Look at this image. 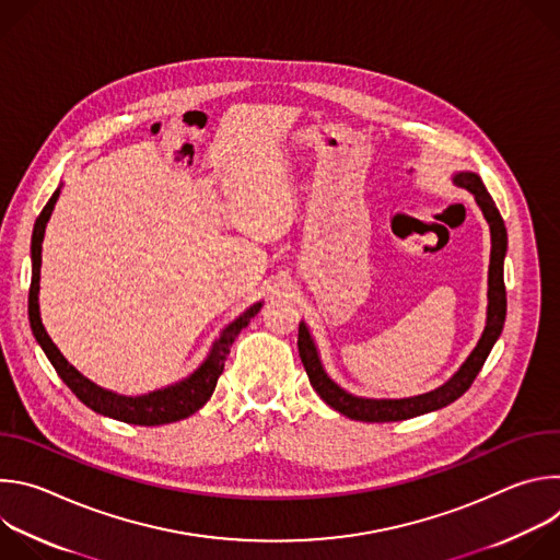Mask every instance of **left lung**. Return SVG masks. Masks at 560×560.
Returning a JSON list of instances; mask_svg holds the SVG:
<instances>
[{
    "label": "left lung",
    "mask_w": 560,
    "mask_h": 560,
    "mask_svg": "<svg viewBox=\"0 0 560 560\" xmlns=\"http://www.w3.org/2000/svg\"><path fill=\"white\" fill-rule=\"evenodd\" d=\"M452 182L458 188H465L474 195V201L481 208L486 221L490 223V238H492V253H490V270H488V318L481 339H478L476 348L469 352V357L463 361V365L436 389L408 396V398H365L357 396L348 389H343L337 381H332L318 357L316 343L307 330V326L299 324V357L307 372L310 385L316 389V394L324 401L337 410L339 415L363 421V423H387V421H406L412 417H421L434 410H441L450 404H454L458 396L467 392V387L474 383L476 374L481 372L488 354L492 352L497 339L503 332L505 326V312H508V299H505V281H503V261L508 253V230L503 223V217L490 197L488 188L483 186L481 177L476 173L463 171L454 173Z\"/></svg>",
    "instance_id": "obj_1"
}]
</instances>
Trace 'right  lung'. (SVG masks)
<instances>
[{"label": "right lung", "mask_w": 560, "mask_h": 560, "mask_svg": "<svg viewBox=\"0 0 560 560\" xmlns=\"http://www.w3.org/2000/svg\"><path fill=\"white\" fill-rule=\"evenodd\" d=\"M59 192H61V188H57L52 192V197L44 206L42 214L37 217L35 230H33V242H31L33 279H31V292H28V322H31V330H33L37 343L42 346L44 354L52 363L59 378L72 389V394L79 398V401L89 406L93 412L104 415L115 421H121V423H130V425H166V423L188 419L190 415H195L199 408H203L208 404V398L212 396L217 381L223 372L225 357L230 354V346L234 343L236 335L250 324V318L261 310L264 303L259 301V303L250 305L244 314H238L230 326L223 328L219 339L212 343L203 363L190 376H186L173 385L159 387V389H152V392L139 394V396L117 394L113 389L97 385L95 381H91L74 365L68 363V359L59 352V348L48 337V332L42 324V316H39L42 242H44L46 223H48V219L55 210V203L59 199Z\"/></svg>", "instance_id": "1"}]
</instances>
